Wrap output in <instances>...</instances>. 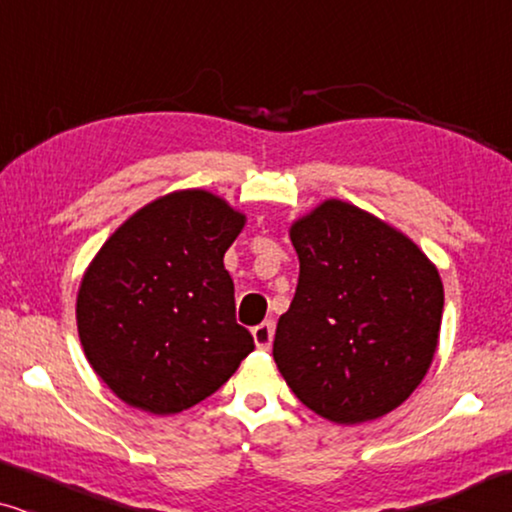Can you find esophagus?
Instances as JSON below:
<instances>
[{
    "label": "esophagus",
    "instance_id": "esophagus-1",
    "mask_svg": "<svg viewBox=\"0 0 512 512\" xmlns=\"http://www.w3.org/2000/svg\"><path fill=\"white\" fill-rule=\"evenodd\" d=\"M251 335H254L258 349H270L272 338H275V324L272 321H263V324L251 328Z\"/></svg>",
    "mask_w": 512,
    "mask_h": 512
}]
</instances>
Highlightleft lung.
I'll return each mask as SVG.
<instances>
[{"instance_id": "obj_1", "label": "left lung", "mask_w": 512, "mask_h": 512, "mask_svg": "<svg viewBox=\"0 0 512 512\" xmlns=\"http://www.w3.org/2000/svg\"><path fill=\"white\" fill-rule=\"evenodd\" d=\"M296 296L272 356L298 401L335 424L398 408L438 347L443 282L415 242L342 200L291 226Z\"/></svg>"}]
</instances>
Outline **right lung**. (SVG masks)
Wrapping results in <instances>:
<instances>
[{"mask_svg":"<svg viewBox=\"0 0 512 512\" xmlns=\"http://www.w3.org/2000/svg\"><path fill=\"white\" fill-rule=\"evenodd\" d=\"M244 214L188 188L149 202L97 251L76 324L86 359L132 408L174 415L212 396L254 352L223 268Z\"/></svg>","mask_w":512,"mask_h":512,"instance_id":"1","label":"right lung"}]
</instances>
